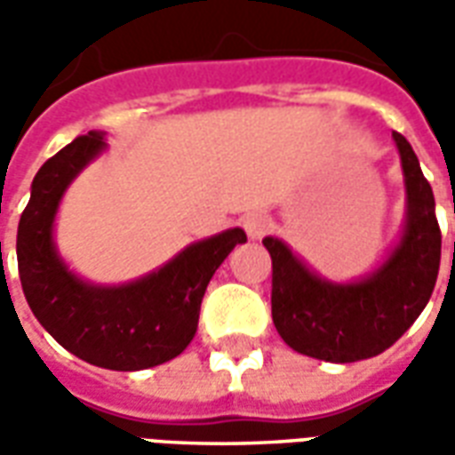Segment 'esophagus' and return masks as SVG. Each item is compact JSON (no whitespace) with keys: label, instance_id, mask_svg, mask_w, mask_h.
<instances>
[{"label":"esophagus","instance_id":"obj_1","mask_svg":"<svg viewBox=\"0 0 455 455\" xmlns=\"http://www.w3.org/2000/svg\"><path fill=\"white\" fill-rule=\"evenodd\" d=\"M269 218L267 215H262V212H250V215H244L243 218V228L244 233L250 235L252 240H259V237H264L267 235V230H269Z\"/></svg>","mask_w":455,"mask_h":455}]
</instances>
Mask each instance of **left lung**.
Returning <instances> with one entry per match:
<instances>
[{
  "label": "left lung",
  "mask_w": 455,
  "mask_h": 455,
  "mask_svg": "<svg viewBox=\"0 0 455 455\" xmlns=\"http://www.w3.org/2000/svg\"><path fill=\"white\" fill-rule=\"evenodd\" d=\"M395 141L407 181V228L397 250L372 276L331 284L308 272L282 240H262L272 257L274 325L301 355L325 363L379 355L407 333L431 299L441 264L436 203L409 141L399 132Z\"/></svg>",
  "instance_id": "8db88e82"
}]
</instances>
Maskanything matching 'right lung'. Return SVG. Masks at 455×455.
Returning a JSON list of instances; mask_svg holds the SVG:
<instances>
[{
  "instance_id": "right-lung-1",
  "label": "right lung",
  "mask_w": 455,
  "mask_h": 455,
  "mask_svg": "<svg viewBox=\"0 0 455 455\" xmlns=\"http://www.w3.org/2000/svg\"><path fill=\"white\" fill-rule=\"evenodd\" d=\"M102 149V134L88 132L38 169L19 220L16 259L31 311L60 346L90 365L132 372L181 355L196 336L208 282L247 235L233 228L191 244L134 284L80 282L56 254L53 218L68 183Z\"/></svg>"
}]
</instances>
